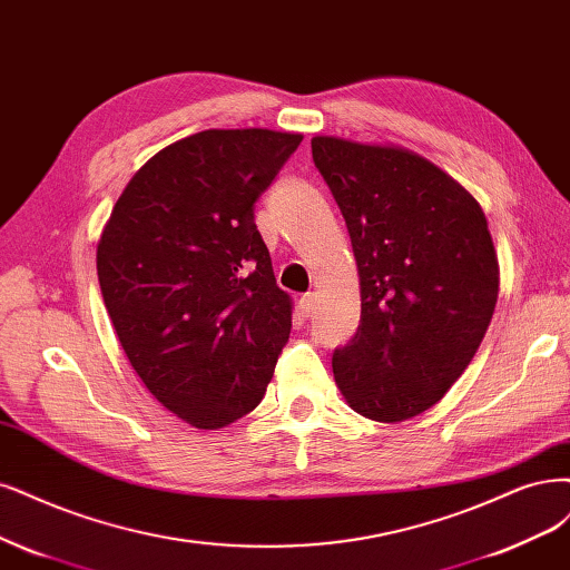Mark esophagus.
<instances>
[{
	"instance_id": "esophagus-1",
	"label": "esophagus",
	"mask_w": 570,
	"mask_h": 570,
	"mask_svg": "<svg viewBox=\"0 0 570 570\" xmlns=\"http://www.w3.org/2000/svg\"><path fill=\"white\" fill-rule=\"evenodd\" d=\"M299 304H302L304 316H311V313H313V306H316V294H313V292H306Z\"/></svg>"
}]
</instances>
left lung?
Segmentation results:
<instances>
[{"instance_id":"1","label":"left lung","mask_w":570,"mask_h":570,"mask_svg":"<svg viewBox=\"0 0 570 570\" xmlns=\"http://www.w3.org/2000/svg\"><path fill=\"white\" fill-rule=\"evenodd\" d=\"M311 153L361 278V325L332 353V372L363 417L410 420L458 382L493 318L500 276L485 214L410 150L313 136Z\"/></svg>"}]
</instances>
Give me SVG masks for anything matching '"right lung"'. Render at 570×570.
I'll use <instances>...</instances> for the list:
<instances>
[{
    "label": "right lung",
    "instance_id": "right-lung-1",
    "mask_svg": "<svg viewBox=\"0 0 570 570\" xmlns=\"http://www.w3.org/2000/svg\"><path fill=\"white\" fill-rule=\"evenodd\" d=\"M302 134L207 129L160 150L115 203L96 249L108 316L150 394L198 429L257 407L289 340L254 203Z\"/></svg>",
    "mask_w": 570,
    "mask_h": 570
}]
</instances>
